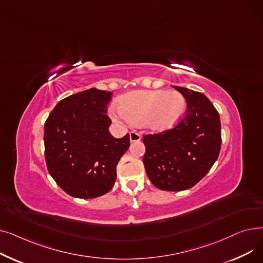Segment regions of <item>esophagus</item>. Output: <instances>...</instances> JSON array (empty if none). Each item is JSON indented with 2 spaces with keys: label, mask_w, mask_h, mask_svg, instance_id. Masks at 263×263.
Here are the masks:
<instances>
[{
  "label": "esophagus",
  "mask_w": 263,
  "mask_h": 263,
  "mask_svg": "<svg viewBox=\"0 0 263 263\" xmlns=\"http://www.w3.org/2000/svg\"><path fill=\"white\" fill-rule=\"evenodd\" d=\"M129 135H130V142H131V143L141 141V135H140L139 133H136V132H134V131H131Z\"/></svg>",
  "instance_id": "1"
}]
</instances>
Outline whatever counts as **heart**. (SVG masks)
<instances>
[{
	"label": "heart",
	"instance_id": "b5f03b06",
	"mask_svg": "<svg viewBox=\"0 0 263 263\" xmlns=\"http://www.w3.org/2000/svg\"><path fill=\"white\" fill-rule=\"evenodd\" d=\"M185 109V98L177 90H137L122 96L118 106L109 108V114L115 120L141 124L159 133L175 128Z\"/></svg>",
	"mask_w": 263,
	"mask_h": 263
}]
</instances>
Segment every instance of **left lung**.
Returning a JSON list of instances; mask_svg holds the SVG:
<instances>
[{
	"label": "left lung",
	"mask_w": 263,
	"mask_h": 263,
	"mask_svg": "<svg viewBox=\"0 0 263 263\" xmlns=\"http://www.w3.org/2000/svg\"><path fill=\"white\" fill-rule=\"evenodd\" d=\"M174 87L185 98V117L172 130L144 136L143 162L155 186L177 192L194 186L210 171L222 137L219 115L210 100L201 92Z\"/></svg>",
	"instance_id": "1"
}]
</instances>
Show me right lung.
Masks as SVG:
<instances>
[{
	"mask_svg": "<svg viewBox=\"0 0 263 263\" xmlns=\"http://www.w3.org/2000/svg\"><path fill=\"white\" fill-rule=\"evenodd\" d=\"M112 92L90 88L61 100L45 123V156L52 178L78 198L99 197L113 187L116 166L130 146L127 133L108 132Z\"/></svg>",
	"mask_w": 263,
	"mask_h": 263,
	"instance_id": "obj_1",
	"label": "right lung"
}]
</instances>
